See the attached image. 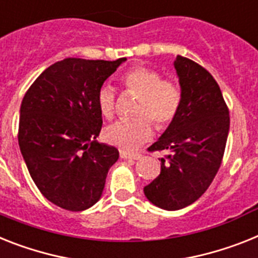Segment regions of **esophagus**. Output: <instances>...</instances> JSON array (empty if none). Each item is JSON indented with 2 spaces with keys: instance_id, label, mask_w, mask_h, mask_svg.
I'll use <instances>...</instances> for the list:
<instances>
[{
  "instance_id": "obj_1",
  "label": "esophagus",
  "mask_w": 258,
  "mask_h": 258,
  "mask_svg": "<svg viewBox=\"0 0 258 258\" xmlns=\"http://www.w3.org/2000/svg\"><path fill=\"white\" fill-rule=\"evenodd\" d=\"M120 157L122 159H130V160H140L142 155L140 153H128V152H120Z\"/></svg>"
}]
</instances>
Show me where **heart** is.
Instances as JSON below:
<instances>
[{
    "mask_svg": "<svg viewBox=\"0 0 258 258\" xmlns=\"http://www.w3.org/2000/svg\"><path fill=\"white\" fill-rule=\"evenodd\" d=\"M127 92L139 94L134 119H122L107 125L106 142L123 151H134L153 135L152 122L159 130H165L178 115L182 105V89L176 81L162 79L161 73L151 67L135 66L120 77ZM97 106L106 119L114 116L116 107L115 89L103 84L97 92Z\"/></svg>",
    "mask_w": 258,
    "mask_h": 258,
    "instance_id": "1",
    "label": "heart"
}]
</instances>
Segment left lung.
Segmentation results:
<instances>
[{
  "mask_svg": "<svg viewBox=\"0 0 258 258\" xmlns=\"http://www.w3.org/2000/svg\"><path fill=\"white\" fill-rule=\"evenodd\" d=\"M174 68L182 89L178 115L149 152L168 151L161 172L144 187L160 209H183L211 185L222 165L229 131V111L211 73L198 62L177 56Z\"/></svg>",
  "mask_w": 258,
  "mask_h": 258,
  "instance_id": "obj_1",
  "label": "left lung"
}]
</instances>
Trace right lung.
<instances>
[{
  "instance_id": "add662e5",
  "label": "right lung",
  "mask_w": 258,
  "mask_h": 258,
  "mask_svg": "<svg viewBox=\"0 0 258 258\" xmlns=\"http://www.w3.org/2000/svg\"><path fill=\"white\" fill-rule=\"evenodd\" d=\"M125 57H68L52 64L23 97L18 143L30 176L56 206L82 211L98 202L115 147L97 143L102 115L97 92Z\"/></svg>"
}]
</instances>
